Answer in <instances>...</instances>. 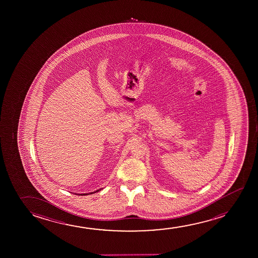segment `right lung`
Wrapping results in <instances>:
<instances>
[{
  "instance_id": "1",
  "label": "right lung",
  "mask_w": 258,
  "mask_h": 258,
  "mask_svg": "<svg viewBox=\"0 0 258 258\" xmlns=\"http://www.w3.org/2000/svg\"><path fill=\"white\" fill-rule=\"evenodd\" d=\"M102 188H99L98 190L94 191V192H92V193H90V194H93V193H96V192H99V190H101ZM87 194H81L80 196H86Z\"/></svg>"
}]
</instances>
